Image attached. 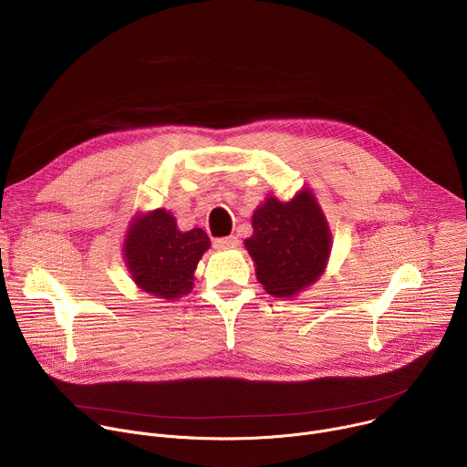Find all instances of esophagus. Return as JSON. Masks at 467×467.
<instances>
[{
    "mask_svg": "<svg viewBox=\"0 0 467 467\" xmlns=\"http://www.w3.org/2000/svg\"><path fill=\"white\" fill-rule=\"evenodd\" d=\"M240 240L236 236H225V238H218L214 240V245L218 249H233V247H238Z\"/></svg>",
    "mask_w": 467,
    "mask_h": 467,
    "instance_id": "obj_1",
    "label": "esophagus"
}]
</instances>
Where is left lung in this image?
I'll return each instance as SVG.
<instances>
[{
	"label": "left lung",
	"instance_id": "obj_1",
	"mask_svg": "<svg viewBox=\"0 0 467 467\" xmlns=\"http://www.w3.org/2000/svg\"><path fill=\"white\" fill-rule=\"evenodd\" d=\"M244 244L264 290L274 297H294L323 275L332 236L314 193L305 188L290 202L265 197Z\"/></svg>",
	"mask_w": 467,
	"mask_h": 467
}]
</instances>
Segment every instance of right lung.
Listing matches in <instances>:
<instances>
[{
	"mask_svg": "<svg viewBox=\"0 0 467 467\" xmlns=\"http://www.w3.org/2000/svg\"><path fill=\"white\" fill-rule=\"evenodd\" d=\"M209 247L203 229L182 233L170 213L157 209L130 222L123 258L140 290L161 299H177L192 290L197 262Z\"/></svg>",
	"mask_w": 467,
	"mask_h": 467,
	"instance_id": "add662e5",
	"label": "right lung"
}]
</instances>
